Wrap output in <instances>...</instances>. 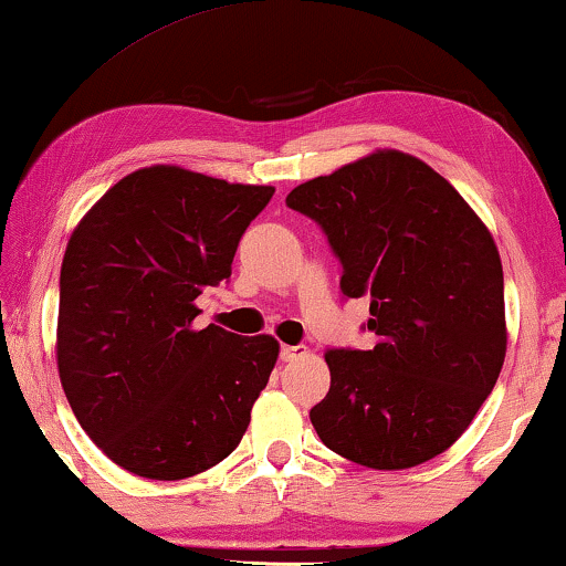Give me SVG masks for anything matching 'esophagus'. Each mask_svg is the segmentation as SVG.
Instances as JSON below:
<instances>
[{
    "label": "esophagus",
    "instance_id": "esophagus-1",
    "mask_svg": "<svg viewBox=\"0 0 566 566\" xmlns=\"http://www.w3.org/2000/svg\"><path fill=\"white\" fill-rule=\"evenodd\" d=\"M306 353H308L306 345H283L281 347V360L291 363V360H296V358H304Z\"/></svg>",
    "mask_w": 566,
    "mask_h": 566
}]
</instances>
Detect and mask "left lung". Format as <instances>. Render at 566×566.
I'll use <instances>...</instances> for the list:
<instances>
[{"label": "left lung", "mask_w": 566, "mask_h": 566, "mask_svg": "<svg viewBox=\"0 0 566 566\" xmlns=\"http://www.w3.org/2000/svg\"><path fill=\"white\" fill-rule=\"evenodd\" d=\"M343 262L339 289L370 298V350H327L329 391L308 417L347 461L399 471L463 436L505 363L497 244L446 177L378 149L285 198Z\"/></svg>", "instance_id": "obj_1"}]
</instances>
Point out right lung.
Instances as JSON below:
<instances>
[{
    "instance_id": "add662e5",
    "label": "right lung",
    "mask_w": 566,
    "mask_h": 566,
    "mask_svg": "<svg viewBox=\"0 0 566 566\" xmlns=\"http://www.w3.org/2000/svg\"><path fill=\"white\" fill-rule=\"evenodd\" d=\"M273 192L154 165L115 182L72 231L59 283L61 386L82 430L130 474L196 476L242 440L281 345L192 319Z\"/></svg>"
}]
</instances>
